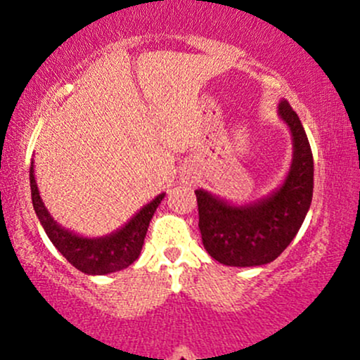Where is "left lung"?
Listing matches in <instances>:
<instances>
[{
  "mask_svg": "<svg viewBox=\"0 0 360 360\" xmlns=\"http://www.w3.org/2000/svg\"><path fill=\"white\" fill-rule=\"evenodd\" d=\"M278 115L292 139L291 166L279 188L245 205H233L205 189L194 191L205 249L225 266L255 267L278 259L311 205L313 155L307 131L286 100L279 101Z\"/></svg>",
  "mask_w": 360,
  "mask_h": 360,
  "instance_id": "left-lung-1",
  "label": "left lung"
}]
</instances>
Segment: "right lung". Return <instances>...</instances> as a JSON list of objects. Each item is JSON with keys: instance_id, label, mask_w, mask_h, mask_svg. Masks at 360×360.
I'll use <instances>...</instances> for the list:
<instances>
[{"instance_id": "obj_1", "label": "right lung", "mask_w": 360, "mask_h": 360, "mask_svg": "<svg viewBox=\"0 0 360 360\" xmlns=\"http://www.w3.org/2000/svg\"><path fill=\"white\" fill-rule=\"evenodd\" d=\"M30 189L34 210L47 237L76 269L89 276H105L122 271L139 259L148 223L154 217L157 206L166 196V193L157 194L150 203L143 205L125 225L110 235L82 237L59 225L45 208L39 188H37L34 160L30 166Z\"/></svg>"}]
</instances>
